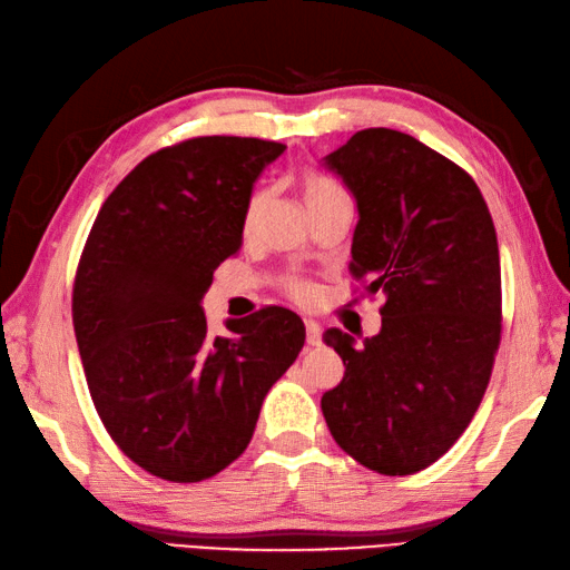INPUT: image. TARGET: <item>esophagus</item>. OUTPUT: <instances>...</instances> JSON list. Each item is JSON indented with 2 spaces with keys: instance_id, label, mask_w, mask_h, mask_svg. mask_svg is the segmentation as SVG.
Listing matches in <instances>:
<instances>
[{
  "instance_id": "esophagus-1",
  "label": "esophagus",
  "mask_w": 570,
  "mask_h": 570,
  "mask_svg": "<svg viewBox=\"0 0 570 570\" xmlns=\"http://www.w3.org/2000/svg\"><path fill=\"white\" fill-rule=\"evenodd\" d=\"M305 330H307V345H320L322 342V330L315 320H305Z\"/></svg>"
}]
</instances>
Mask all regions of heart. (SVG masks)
<instances>
[{
	"label": "heart",
	"instance_id": "1",
	"mask_svg": "<svg viewBox=\"0 0 570 570\" xmlns=\"http://www.w3.org/2000/svg\"><path fill=\"white\" fill-rule=\"evenodd\" d=\"M299 193H303L305 206L313 208L320 200L340 196L342 190H340V186H335L327 178H320L315 174H303L299 176ZM263 203H265V193H255L248 203V210H245V228H250V225L255 223L257 213L263 210ZM283 289L289 299H295V303H299V305H307L315 299V287L307 281H297V277H287V281L283 283Z\"/></svg>",
	"mask_w": 570,
	"mask_h": 570
}]
</instances>
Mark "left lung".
<instances>
[{
	"label": "left lung",
	"instance_id": "obj_1",
	"mask_svg": "<svg viewBox=\"0 0 570 570\" xmlns=\"http://www.w3.org/2000/svg\"><path fill=\"white\" fill-rule=\"evenodd\" d=\"M357 200L350 273L382 293L380 335L325 342L345 377L322 394L330 434L377 474L434 464L474 419L501 342L499 243L464 168L392 128L325 156Z\"/></svg>",
	"mask_w": 570,
	"mask_h": 570
}]
</instances>
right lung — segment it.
Returning a JSON list of instances; mask_svg holds the SVG:
<instances>
[{
	"instance_id": "add662e5",
	"label": "right lung",
	"mask_w": 570,
	"mask_h": 570,
	"mask_svg": "<svg viewBox=\"0 0 570 570\" xmlns=\"http://www.w3.org/2000/svg\"><path fill=\"white\" fill-rule=\"evenodd\" d=\"M283 144L198 136L146 156L86 238L71 317L91 400L121 452L158 479L216 476L250 444L271 386L305 345L293 309L210 337L200 299L240 250L253 184Z\"/></svg>"
}]
</instances>
